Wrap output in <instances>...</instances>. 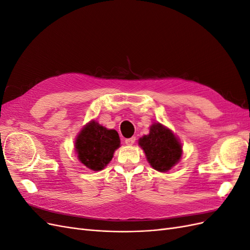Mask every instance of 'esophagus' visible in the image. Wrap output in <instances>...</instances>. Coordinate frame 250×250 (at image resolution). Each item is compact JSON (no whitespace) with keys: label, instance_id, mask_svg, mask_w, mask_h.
I'll list each match as a JSON object with an SVG mask.
<instances>
[{"label":"esophagus","instance_id":"esophagus-1","mask_svg":"<svg viewBox=\"0 0 250 250\" xmlns=\"http://www.w3.org/2000/svg\"><path fill=\"white\" fill-rule=\"evenodd\" d=\"M134 142H135V138H133V137L130 138V139H126V140H125V143L127 144V145H129V146L133 145Z\"/></svg>","mask_w":250,"mask_h":250}]
</instances>
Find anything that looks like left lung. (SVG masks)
<instances>
[{"label":"left lung","instance_id":"left-lung-1","mask_svg":"<svg viewBox=\"0 0 250 250\" xmlns=\"http://www.w3.org/2000/svg\"><path fill=\"white\" fill-rule=\"evenodd\" d=\"M151 167L167 172L175 166L183 154V147L176 135L161 123L150 126V132L139 140Z\"/></svg>","mask_w":250,"mask_h":250}]
</instances>
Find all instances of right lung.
Returning a JSON list of instances; mask_svg holds the SVG:
<instances>
[{"label":"right lung","mask_w":250,"mask_h":250,"mask_svg":"<svg viewBox=\"0 0 250 250\" xmlns=\"http://www.w3.org/2000/svg\"><path fill=\"white\" fill-rule=\"evenodd\" d=\"M119 147L118 132L107 129L95 120L82 128L75 141L78 160L93 171H100L107 166Z\"/></svg>","instance_id":"right-lung-1"}]
</instances>
